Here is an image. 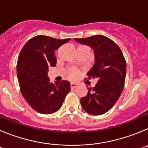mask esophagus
Listing matches in <instances>:
<instances>
[{
  "label": "esophagus",
  "mask_w": 148,
  "mask_h": 148,
  "mask_svg": "<svg viewBox=\"0 0 148 148\" xmlns=\"http://www.w3.org/2000/svg\"><path fill=\"white\" fill-rule=\"evenodd\" d=\"M78 84L77 83H75V82H71V84H70V86H71V88L72 89H74L75 88V87H78Z\"/></svg>",
  "instance_id": "obj_1"
}]
</instances>
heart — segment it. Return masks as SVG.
<instances>
[{"label": "heart", "instance_id": "b5f03b06", "mask_svg": "<svg viewBox=\"0 0 148 148\" xmlns=\"http://www.w3.org/2000/svg\"><path fill=\"white\" fill-rule=\"evenodd\" d=\"M78 75H79V71H78V70H76V69H73V70H72L70 72V78H76V77L78 76Z\"/></svg>", "mask_w": 148, "mask_h": 148}]
</instances>
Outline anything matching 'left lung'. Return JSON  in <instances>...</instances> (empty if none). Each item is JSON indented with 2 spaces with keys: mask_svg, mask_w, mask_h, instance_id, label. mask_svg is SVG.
I'll list each match as a JSON object with an SVG mask.
<instances>
[{
  "mask_svg": "<svg viewBox=\"0 0 148 148\" xmlns=\"http://www.w3.org/2000/svg\"><path fill=\"white\" fill-rule=\"evenodd\" d=\"M74 40L93 49L95 63L87 75L88 78L98 79L95 87L87 88V95L81 99V104L90 114L102 115L113 108L121 95L126 76V61L119 46L104 35Z\"/></svg>",
  "mask_w": 148,
  "mask_h": 148,
  "instance_id": "1",
  "label": "left lung"
}]
</instances>
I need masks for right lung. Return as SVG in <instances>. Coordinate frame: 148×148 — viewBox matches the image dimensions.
<instances>
[{
    "mask_svg": "<svg viewBox=\"0 0 148 148\" xmlns=\"http://www.w3.org/2000/svg\"><path fill=\"white\" fill-rule=\"evenodd\" d=\"M70 38L59 40L37 35L29 40L18 56L17 75L21 92L31 108L42 114L56 112L70 91L68 81L50 82L49 66L57 63L55 50Z\"/></svg>",
    "mask_w": 148,
    "mask_h": 148,
    "instance_id": "add662e5",
    "label": "right lung"
}]
</instances>
